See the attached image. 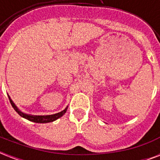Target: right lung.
<instances>
[{
    "mask_svg": "<svg viewBox=\"0 0 160 160\" xmlns=\"http://www.w3.org/2000/svg\"><path fill=\"white\" fill-rule=\"evenodd\" d=\"M9 97V100H10V102H11V105L12 107L14 108V109L16 110L17 113H18L21 117H23L25 119H28L30 121H32V122H35V123H49V122H53L55 120H56L57 119L60 118V117L62 116L63 114H65L66 110L68 109V106L65 108L64 110H62L61 112H59L57 114H51V115H32V114H25L23 112H21L20 109L16 107V105L14 104V102L11 100V99L10 98V96L8 95Z\"/></svg>",
    "mask_w": 160,
    "mask_h": 160,
    "instance_id": "add662e5",
    "label": "right lung"
}]
</instances>
